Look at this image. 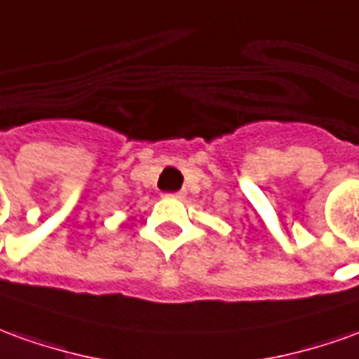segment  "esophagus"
<instances>
[{"label":"esophagus","instance_id":"obj_1","mask_svg":"<svg viewBox=\"0 0 359 359\" xmlns=\"http://www.w3.org/2000/svg\"><path fill=\"white\" fill-rule=\"evenodd\" d=\"M169 198H182V192H171V194H167Z\"/></svg>","mask_w":359,"mask_h":359}]
</instances>
